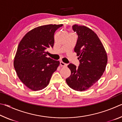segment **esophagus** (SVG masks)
Returning a JSON list of instances; mask_svg holds the SVG:
<instances>
[{"label":"esophagus","instance_id":"1","mask_svg":"<svg viewBox=\"0 0 122 122\" xmlns=\"http://www.w3.org/2000/svg\"><path fill=\"white\" fill-rule=\"evenodd\" d=\"M60 65L61 66H62V67H66V66H67V65L65 63H64L62 61H61L60 62Z\"/></svg>","mask_w":122,"mask_h":122}]
</instances>
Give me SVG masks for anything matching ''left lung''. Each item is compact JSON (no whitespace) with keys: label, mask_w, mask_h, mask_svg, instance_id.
<instances>
[{"label":"left lung","mask_w":122,"mask_h":122,"mask_svg":"<svg viewBox=\"0 0 122 122\" xmlns=\"http://www.w3.org/2000/svg\"><path fill=\"white\" fill-rule=\"evenodd\" d=\"M78 39L74 51L78 56V67L68 66L71 71L66 81L70 88L82 92L88 89L98 81L106 69L108 56L104 47L93 30L84 26L72 27Z\"/></svg>","instance_id":"obj_1"}]
</instances>
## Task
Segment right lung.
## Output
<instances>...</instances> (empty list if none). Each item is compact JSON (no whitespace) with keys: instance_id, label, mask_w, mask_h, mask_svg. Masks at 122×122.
Instances as JSON below:
<instances>
[{"instance_id":"obj_1","label":"right lung","mask_w":122,"mask_h":122,"mask_svg":"<svg viewBox=\"0 0 122 122\" xmlns=\"http://www.w3.org/2000/svg\"><path fill=\"white\" fill-rule=\"evenodd\" d=\"M62 25L37 27L26 33L18 45L14 67L19 79L30 90L38 91L46 87L59 67V61L47 57L46 49L53 48L55 32Z\"/></svg>"}]
</instances>
